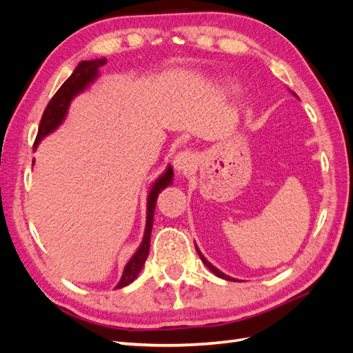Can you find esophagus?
I'll return each mask as SVG.
<instances>
[{
	"label": "esophagus",
	"mask_w": 353,
	"mask_h": 353,
	"mask_svg": "<svg viewBox=\"0 0 353 353\" xmlns=\"http://www.w3.org/2000/svg\"><path fill=\"white\" fill-rule=\"evenodd\" d=\"M196 163V156L191 152H181L175 156L174 166L181 174H190Z\"/></svg>",
	"instance_id": "1"
}]
</instances>
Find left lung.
Instances as JSON below:
<instances>
[{
  "mask_svg": "<svg viewBox=\"0 0 353 353\" xmlns=\"http://www.w3.org/2000/svg\"><path fill=\"white\" fill-rule=\"evenodd\" d=\"M197 249V248H196ZM197 253L200 254V259L203 261V263H205L206 266H208V268L213 272V274H215V275H218V276H221V279H223V280H228V281H236V280H234V279H231V276H228V275H225V274H223V272H221L218 268H215V266H213L210 262H208L206 259H205V256H203L201 253H200V250L197 249Z\"/></svg>",
  "mask_w": 353,
  "mask_h": 353,
  "instance_id": "obj_1",
  "label": "left lung"
}]
</instances>
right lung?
I'll return each instance as SVG.
<instances>
[{
  "mask_svg": "<svg viewBox=\"0 0 353 353\" xmlns=\"http://www.w3.org/2000/svg\"><path fill=\"white\" fill-rule=\"evenodd\" d=\"M105 65V59L101 60H88V61H81L77 66V69L73 70L70 77L65 81V83L61 85L59 91L52 95V99L47 104V108L42 113L39 128H38V134L35 138L34 147L38 145V143L44 138L47 134L51 131H54L56 128L61 123V121L65 119V116L68 113V108L70 100L85 90L88 85L94 81V78L97 77V70L99 68H103ZM172 168H168L166 172L160 176L156 183L153 184V188L148 194L147 200V222H145V232H144V240L140 245V249L137 250V253L132 256L131 261L125 265L123 274L121 276V281L117 283L116 288H122L128 284H131L135 279L138 272L143 270V266L145 263V259L148 256V252H150V236H152V228H153V213L156 208V201L157 196L162 190H165L170 183H172Z\"/></svg>",
  "mask_w": 353,
  "mask_h": 353,
  "instance_id": "1",
  "label": "right lung"
}]
</instances>
